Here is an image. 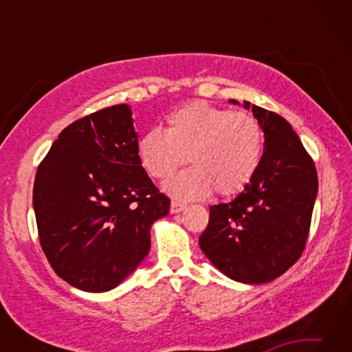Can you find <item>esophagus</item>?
<instances>
[{
  "label": "esophagus",
  "instance_id": "1",
  "mask_svg": "<svg viewBox=\"0 0 352 352\" xmlns=\"http://www.w3.org/2000/svg\"><path fill=\"white\" fill-rule=\"evenodd\" d=\"M184 208H186V205H184V204H180V201H172V204H170V212L172 214H178V212H182Z\"/></svg>",
  "mask_w": 352,
  "mask_h": 352
}]
</instances>
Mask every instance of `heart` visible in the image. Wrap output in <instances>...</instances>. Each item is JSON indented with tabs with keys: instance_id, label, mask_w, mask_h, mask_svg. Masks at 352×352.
<instances>
[{
	"instance_id": "1",
	"label": "heart",
	"mask_w": 352,
	"mask_h": 352,
	"mask_svg": "<svg viewBox=\"0 0 352 352\" xmlns=\"http://www.w3.org/2000/svg\"><path fill=\"white\" fill-rule=\"evenodd\" d=\"M141 168L155 180L174 174L184 160L192 166L164 184L172 197L200 200L212 190L234 195L252 182L264 153V132L247 111L219 109L204 100L180 107L138 140Z\"/></svg>"
}]
</instances>
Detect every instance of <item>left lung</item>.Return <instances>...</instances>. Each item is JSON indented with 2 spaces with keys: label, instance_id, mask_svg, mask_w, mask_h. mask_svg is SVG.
<instances>
[{
  "label": "left lung",
  "instance_id": "obj_1",
  "mask_svg": "<svg viewBox=\"0 0 352 352\" xmlns=\"http://www.w3.org/2000/svg\"><path fill=\"white\" fill-rule=\"evenodd\" d=\"M231 104H239L230 99ZM264 132L259 168L230 204L210 206L199 245L211 264L245 284L269 283L300 259L318 192L317 169L290 124L243 102Z\"/></svg>",
  "mask_w": 352,
  "mask_h": 352
}]
</instances>
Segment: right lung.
<instances>
[{
  "mask_svg": "<svg viewBox=\"0 0 352 352\" xmlns=\"http://www.w3.org/2000/svg\"><path fill=\"white\" fill-rule=\"evenodd\" d=\"M132 110L119 104L62 130L35 175L32 204L40 245L76 289L107 292L151 250L153 222L170 200L141 168Z\"/></svg>",
  "mask_w": 352,
  "mask_h": 352,
  "instance_id": "right-lung-1",
  "label": "right lung"
}]
</instances>
